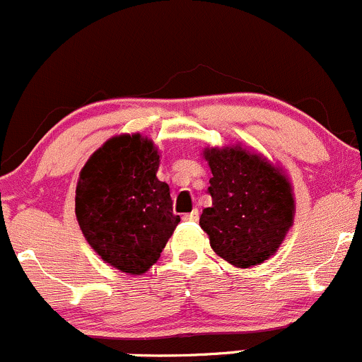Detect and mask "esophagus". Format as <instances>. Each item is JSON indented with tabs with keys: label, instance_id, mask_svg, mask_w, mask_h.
Listing matches in <instances>:
<instances>
[{
	"label": "esophagus",
	"instance_id": "obj_1",
	"mask_svg": "<svg viewBox=\"0 0 362 362\" xmlns=\"http://www.w3.org/2000/svg\"><path fill=\"white\" fill-rule=\"evenodd\" d=\"M198 217H200V214H198L197 209H193L192 212L185 214V216H182V219H185V221H192V223H197Z\"/></svg>",
	"mask_w": 362,
	"mask_h": 362
}]
</instances>
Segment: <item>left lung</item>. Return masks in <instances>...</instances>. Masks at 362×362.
<instances>
[{"label": "left lung", "instance_id": "left-lung-1", "mask_svg": "<svg viewBox=\"0 0 362 362\" xmlns=\"http://www.w3.org/2000/svg\"><path fill=\"white\" fill-rule=\"evenodd\" d=\"M211 167L212 207L200 226L219 257L236 267L262 264L293 224L295 200L288 176L260 153L236 146L204 150Z\"/></svg>", "mask_w": 362, "mask_h": 362}]
</instances>
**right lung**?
<instances>
[{
	"mask_svg": "<svg viewBox=\"0 0 362 362\" xmlns=\"http://www.w3.org/2000/svg\"><path fill=\"white\" fill-rule=\"evenodd\" d=\"M160 155L141 134L105 141L79 174L76 216L86 242L105 262L127 274L148 271L181 217L169 185L157 177Z\"/></svg>",
	"mask_w": 362,
	"mask_h": 362,
	"instance_id": "1",
	"label": "right lung"
}]
</instances>
